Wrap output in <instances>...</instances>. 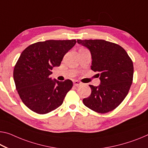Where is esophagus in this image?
<instances>
[{"label":"esophagus","instance_id":"34e87169","mask_svg":"<svg viewBox=\"0 0 148 148\" xmlns=\"http://www.w3.org/2000/svg\"><path fill=\"white\" fill-rule=\"evenodd\" d=\"M73 84H74V85L75 86H79V85H81V83L80 81H73Z\"/></svg>","mask_w":148,"mask_h":148}]
</instances>
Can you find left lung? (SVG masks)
Returning a JSON list of instances; mask_svg holds the SVG:
<instances>
[{
  "instance_id": "obj_1",
  "label": "left lung",
  "mask_w": 148,
  "mask_h": 148,
  "mask_svg": "<svg viewBox=\"0 0 148 148\" xmlns=\"http://www.w3.org/2000/svg\"><path fill=\"white\" fill-rule=\"evenodd\" d=\"M89 49L91 69L98 72L101 84L89 85L91 94L83 100L88 108L99 113L113 110L127 96L133 81V62L120 45L103 40H77Z\"/></svg>"
}]
</instances>
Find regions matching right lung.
I'll use <instances>...</instances> for the list:
<instances>
[{"label":"right lung","instance_id":"1","mask_svg":"<svg viewBox=\"0 0 148 148\" xmlns=\"http://www.w3.org/2000/svg\"><path fill=\"white\" fill-rule=\"evenodd\" d=\"M76 42L46 40L29 45L22 52L14 69V80L22 101L33 112L44 114L62 104L73 82L52 80L50 75Z\"/></svg>","mask_w":148,"mask_h":148}]
</instances>
